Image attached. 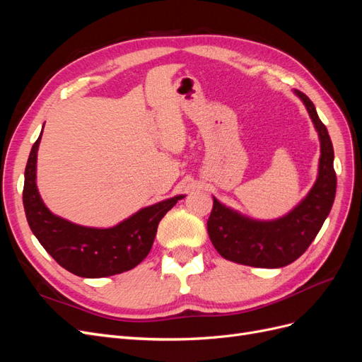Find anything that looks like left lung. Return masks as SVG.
Returning <instances> with one entry per match:
<instances>
[{
	"label": "left lung",
	"instance_id": "1",
	"mask_svg": "<svg viewBox=\"0 0 362 362\" xmlns=\"http://www.w3.org/2000/svg\"><path fill=\"white\" fill-rule=\"evenodd\" d=\"M306 105L320 136L319 178L308 196L286 217L257 222L229 210L214 198L206 229L211 243L223 258L252 267L276 269L298 259L310 247L329 214L337 190L334 148L325 124L305 93L294 90Z\"/></svg>",
	"mask_w": 362,
	"mask_h": 362
}]
</instances>
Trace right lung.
<instances>
[{
    "mask_svg": "<svg viewBox=\"0 0 362 362\" xmlns=\"http://www.w3.org/2000/svg\"><path fill=\"white\" fill-rule=\"evenodd\" d=\"M40 137L30 152L23 192L27 222L39 243L63 269L81 278H104L134 269L149 254L163 216L184 196L146 206L108 229L71 223L54 216L39 196L36 158Z\"/></svg>",
    "mask_w": 362,
    "mask_h": 362,
    "instance_id": "right-lung-1",
    "label": "right lung"
}]
</instances>
